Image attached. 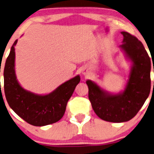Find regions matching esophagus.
<instances>
[{"label": "esophagus", "instance_id": "1", "mask_svg": "<svg viewBox=\"0 0 154 154\" xmlns=\"http://www.w3.org/2000/svg\"><path fill=\"white\" fill-rule=\"evenodd\" d=\"M82 74H83V75H87V74H88V70H86V69H83V70L82 71Z\"/></svg>", "mask_w": 154, "mask_h": 154}]
</instances>
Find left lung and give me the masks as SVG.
Listing matches in <instances>:
<instances>
[{"mask_svg": "<svg viewBox=\"0 0 154 154\" xmlns=\"http://www.w3.org/2000/svg\"><path fill=\"white\" fill-rule=\"evenodd\" d=\"M122 44L119 46L131 70L124 90L110 93L98 84L88 80V98L95 114L111 122H124L138 113L148 97L150 91V59L142 42L128 32H122ZM154 72V69H153Z\"/></svg>", "mask_w": 154, "mask_h": 154, "instance_id": "left-lung-1", "label": "left lung"}]
</instances>
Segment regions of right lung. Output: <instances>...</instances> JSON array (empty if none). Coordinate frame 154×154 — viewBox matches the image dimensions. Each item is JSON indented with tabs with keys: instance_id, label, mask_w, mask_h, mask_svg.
<instances>
[{
	"instance_id": "1",
	"label": "right lung",
	"mask_w": 154,
	"mask_h": 154,
	"mask_svg": "<svg viewBox=\"0 0 154 154\" xmlns=\"http://www.w3.org/2000/svg\"><path fill=\"white\" fill-rule=\"evenodd\" d=\"M13 43L5 63L4 92L10 108L23 120L35 126H44L57 122L65 114L68 101L72 97L80 75L70 79L47 94H37L24 89L15 74V51Z\"/></svg>"
}]
</instances>
